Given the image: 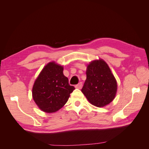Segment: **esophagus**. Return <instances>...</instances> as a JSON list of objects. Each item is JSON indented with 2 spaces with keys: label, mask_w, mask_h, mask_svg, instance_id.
I'll return each mask as SVG.
<instances>
[{
  "label": "esophagus",
  "mask_w": 149,
  "mask_h": 149,
  "mask_svg": "<svg viewBox=\"0 0 149 149\" xmlns=\"http://www.w3.org/2000/svg\"><path fill=\"white\" fill-rule=\"evenodd\" d=\"M82 86H83L82 83H79V84H76V85L75 86V88H77V89H81V88H82Z\"/></svg>",
  "instance_id": "34e87169"
}]
</instances>
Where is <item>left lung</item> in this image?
<instances>
[{"label":"left lung","mask_w":149,"mask_h":149,"mask_svg":"<svg viewBox=\"0 0 149 149\" xmlns=\"http://www.w3.org/2000/svg\"><path fill=\"white\" fill-rule=\"evenodd\" d=\"M117 89L116 80L106 63L102 59L90 62L81 89L89 102L99 107L109 104L114 99Z\"/></svg>","instance_id":"obj_1"}]
</instances>
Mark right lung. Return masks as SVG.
Listing matches in <instances>:
<instances>
[{
	"label": "right lung",
	"mask_w": 149,
	"mask_h": 149,
	"mask_svg": "<svg viewBox=\"0 0 149 149\" xmlns=\"http://www.w3.org/2000/svg\"><path fill=\"white\" fill-rule=\"evenodd\" d=\"M63 67L49 62L40 72L32 89L34 101L42 111L55 112L63 106L75 89L63 74Z\"/></svg>",
	"instance_id": "add662e5"
}]
</instances>
